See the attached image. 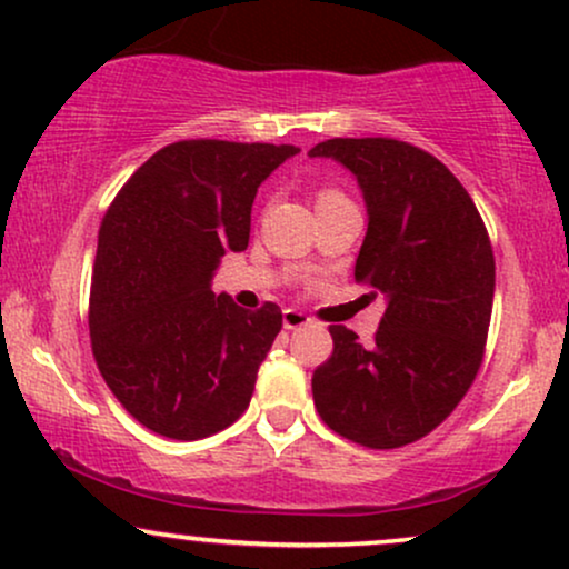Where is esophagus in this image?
I'll use <instances>...</instances> for the list:
<instances>
[{"mask_svg": "<svg viewBox=\"0 0 569 569\" xmlns=\"http://www.w3.org/2000/svg\"><path fill=\"white\" fill-rule=\"evenodd\" d=\"M310 323V316H305L302 310H293V307H286L283 310V329H302V326Z\"/></svg>", "mask_w": 569, "mask_h": 569, "instance_id": "34e87169", "label": "esophagus"}]
</instances>
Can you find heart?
Here are the masks:
<instances>
[{
    "label": "heart",
    "instance_id": "1",
    "mask_svg": "<svg viewBox=\"0 0 569 569\" xmlns=\"http://www.w3.org/2000/svg\"><path fill=\"white\" fill-rule=\"evenodd\" d=\"M326 200H345V194L337 192V189H323V192L318 194V202H326Z\"/></svg>",
    "mask_w": 569,
    "mask_h": 569
}]
</instances>
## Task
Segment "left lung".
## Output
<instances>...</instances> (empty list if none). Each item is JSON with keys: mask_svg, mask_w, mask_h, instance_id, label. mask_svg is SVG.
Returning a JSON list of instances; mask_svg holds the SVG:
<instances>
[{"mask_svg": "<svg viewBox=\"0 0 569 569\" xmlns=\"http://www.w3.org/2000/svg\"><path fill=\"white\" fill-rule=\"evenodd\" d=\"M310 158L356 176L369 217L356 280L388 302L375 345L329 326L335 352L312 375V401L345 439L403 447L452 415L481 367L495 297L487 227L452 171L407 141L329 139Z\"/></svg>", "mask_w": 569, "mask_h": 569, "instance_id": "obj_1", "label": "left lung"}]
</instances>
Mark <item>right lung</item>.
<instances>
[{
	"instance_id": "right-lung-1",
	"label": "right lung",
	"mask_w": 569,
	"mask_h": 569,
	"mask_svg": "<svg viewBox=\"0 0 569 569\" xmlns=\"http://www.w3.org/2000/svg\"><path fill=\"white\" fill-rule=\"evenodd\" d=\"M291 143L176 141L120 189L98 232L90 345L117 401L143 428L198 441L248 409L283 316L213 293L227 251H246L257 189Z\"/></svg>"
}]
</instances>
